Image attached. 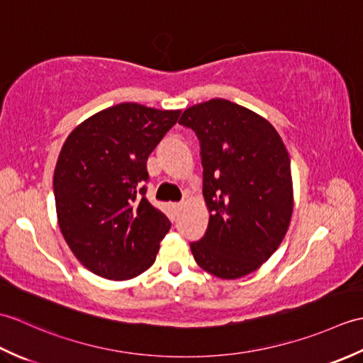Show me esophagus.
Segmentation results:
<instances>
[{
	"instance_id": "1",
	"label": "esophagus",
	"mask_w": 363,
	"mask_h": 363,
	"mask_svg": "<svg viewBox=\"0 0 363 363\" xmlns=\"http://www.w3.org/2000/svg\"><path fill=\"white\" fill-rule=\"evenodd\" d=\"M172 209H173L174 213H179L181 209H182V203H173L172 204Z\"/></svg>"
}]
</instances>
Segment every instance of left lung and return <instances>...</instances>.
I'll list each match as a JSON object with an SVG mask.
<instances>
[{"label":"left lung","mask_w":363,"mask_h":363,"mask_svg":"<svg viewBox=\"0 0 363 363\" xmlns=\"http://www.w3.org/2000/svg\"><path fill=\"white\" fill-rule=\"evenodd\" d=\"M199 140L209 226L190 243L196 264L221 279L252 273L277 250L293 212L290 157L269 123L228 99L184 111Z\"/></svg>","instance_id":"8db88e82"}]
</instances>
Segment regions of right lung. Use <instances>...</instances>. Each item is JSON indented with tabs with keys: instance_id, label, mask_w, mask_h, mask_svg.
I'll return each mask as SVG.
<instances>
[{
	"instance_id": "right-lung-1",
	"label": "right lung",
	"mask_w": 363,
	"mask_h": 363,
	"mask_svg": "<svg viewBox=\"0 0 363 363\" xmlns=\"http://www.w3.org/2000/svg\"><path fill=\"white\" fill-rule=\"evenodd\" d=\"M181 111L121 103L68 135L54 169L59 228L81 264L106 279L148 269L172 223L146 199V160Z\"/></svg>"
}]
</instances>
